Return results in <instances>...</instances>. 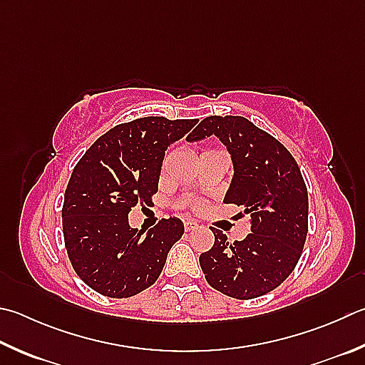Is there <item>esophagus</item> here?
Segmentation results:
<instances>
[{"instance_id":"34e87169","label":"esophagus","mask_w":365,"mask_h":365,"mask_svg":"<svg viewBox=\"0 0 365 365\" xmlns=\"http://www.w3.org/2000/svg\"><path fill=\"white\" fill-rule=\"evenodd\" d=\"M183 225H185V230H187V231H195V230L200 228V223L195 222V220H185Z\"/></svg>"}]
</instances>
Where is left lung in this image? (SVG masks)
<instances>
[{
	"mask_svg": "<svg viewBox=\"0 0 365 365\" xmlns=\"http://www.w3.org/2000/svg\"><path fill=\"white\" fill-rule=\"evenodd\" d=\"M210 135L227 147L233 163L223 202L242 205V215H250V235L230 242L212 228L214 247L200 255V264L209 286L249 300L274 290L294 271L308 233L307 185L289 150L249 119L209 116L188 142Z\"/></svg>",
	"mask_w": 365,
	"mask_h": 365,
	"instance_id": "8db88e82",
	"label": "left lung"
}]
</instances>
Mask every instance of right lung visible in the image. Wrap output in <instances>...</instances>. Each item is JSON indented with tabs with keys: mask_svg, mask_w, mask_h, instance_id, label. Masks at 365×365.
I'll list each match as a JSON object with an SVG mask.
<instances>
[{
	"mask_svg": "<svg viewBox=\"0 0 365 365\" xmlns=\"http://www.w3.org/2000/svg\"><path fill=\"white\" fill-rule=\"evenodd\" d=\"M196 123L147 116L118 124L73 169L62 209L65 247L76 274L96 292L128 298L160 277L183 223L163 218L145 235L130 227L129 212L151 204L165 150Z\"/></svg>",
	"mask_w": 365,
	"mask_h": 365,
	"instance_id": "add662e5",
	"label": "right lung"
}]
</instances>
